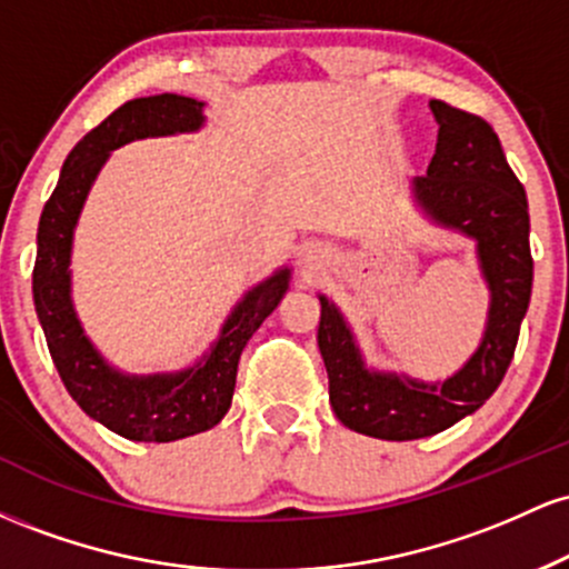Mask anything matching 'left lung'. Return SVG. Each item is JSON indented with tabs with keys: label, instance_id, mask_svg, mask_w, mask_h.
Returning a JSON list of instances; mask_svg holds the SVG:
<instances>
[{
	"label": "left lung",
	"instance_id": "8db88e82",
	"mask_svg": "<svg viewBox=\"0 0 569 569\" xmlns=\"http://www.w3.org/2000/svg\"><path fill=\"white\" fill-rule=\"evenodd\" d=\"M439 141L428 173L415 179V198L443 227L479 243L492 305L485 339L455 377L426 385L363 367L350 329L321 297V348L329 375V401L345 428L385 441H411L441 433L473 415L506 377L530 305V213L521 181L502 154L500 139L479 114L430 101Z\"/></svg>",
	"mask_w": 569,
	"mask_h": 569
}]
</instances>
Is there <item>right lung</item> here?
<instances>
[{
	"instance_id": "obj_1",
	"label": "right lung",
	"mask_w": 569,
	"mask_h": 569,
	"mask_svg": "<svg viewBox=\"0 0 569 569\" xmlns=\"http://www.w3.org/2000/svg\"><path fill=\"white\" fill-rule=\"evenodd\" d=\"M200 126L202 103L194 98L162 93L126 101L71 149L39 219L34 307L50 356L69 396L84 415L130 441L166 443L217 426L232 403L240 352L289 289V270H280L248 291L227 318L211 352L198 367L179 375H120L82 335L69 297V257L71 234L90 184L109 152L122 143L184 133Z\"/></svg>"
}]
</instances>
